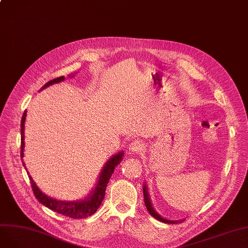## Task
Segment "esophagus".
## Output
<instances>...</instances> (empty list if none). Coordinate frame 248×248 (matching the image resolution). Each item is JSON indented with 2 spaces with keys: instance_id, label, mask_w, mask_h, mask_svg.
Masks as SVG:
<instances>
[{
  "instance_id": "obj_1",
  "label": "esophagus",
  "mask_w": 248,
  "mask_h": 248,
  "mask_svg": "<svg viewBox=\"0 0 248 248\" xmlns=\"http://www.w3.org/2000/svg\"><path fill=\"white\" fill-rule=\"evenodd\" d=\"M144 146H142V142H140V140H133L132 142H129L128 145V151L133 153V154H138L140 153Z\"/></svg>"
}]
</instances>
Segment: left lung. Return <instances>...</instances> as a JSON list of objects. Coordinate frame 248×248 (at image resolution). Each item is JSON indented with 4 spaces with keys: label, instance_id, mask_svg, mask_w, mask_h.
Listing matches in <instances>:
<instances>
[{
    "label": "left lung",
    "instance_id": "1",
    "mask_svg": "<svg viewBox=\"0 0 248 248\" xmlns=\"http://www.w3.org/2000/svg\"><path fill=\"white\" fill-rule=\"evenodd\" d=\"M142 192H144V200H145V205L147 207V209L149 211V213L157 220L161 221V222H164V223H170V224H175V223H179L181 222L182 220H169V219H166L164 217H162L157 211L155 210V208L153 207V204H152V201L150 199V194H149V191H148V186L146 184V182L144 183V185H142Z\"/></svg>",
    "mask_w": 248,
    "mask_h": 248
}]
</instances>
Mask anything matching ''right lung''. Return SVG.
I'll use <instances>...</instances> for the list:
<instances>
[{
	"mask_svg": "<svg viewBox=\"0 0 248 248\" xmlns=\"http://www.w3.org/2000/svg\"><path fill=\"white\" fill-rule=\"evenodd\" d=\"M73 77L74 74L69 75V77ZM65 80L64 76H60L55 78L53 80H50L46 84L42 86V89H45L46 87L54 84V83H59L61 81ZM26 115H27V110H25L22 116V121H21V158L23 161L24 157V148H25V141H24V131H25V121H26ZM124 158V152L121 151L117 154L113 155L112 157L106 163V165L103 166L102 170L98 176L97 183L95 187L93 189V191L88 194V196L85 197L84 199L81 200H75V201H62V200H57L52 197L47 196L46 194H44L39 187L36 185L34 180L32 177L29 175V179L31 182V186L33 189V192L35 194V197L37 200L43 204L45 207L49 208L50 210L57 212L59 214H62L64 216H67L73 219H81V218H86L89 217L93 214L96 212V210L99 208L104 195H106V189L108 186V181L114 171L115 167L119 165ZM23 166L25 167V163L23 162ZM26 169V167H25ZM27 171V169H26Z\"/></svg>",
	"mask_w": 248,
	"mask_h": 248,
	"instance_id": "1",
	"label": "right lung"
}]
</instances>
